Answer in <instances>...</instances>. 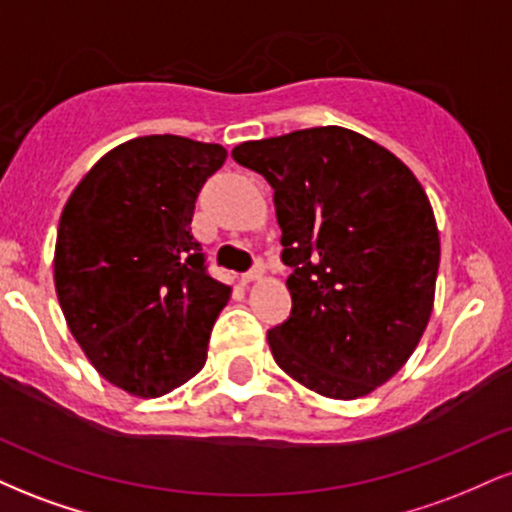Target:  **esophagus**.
I'll use <instances>...</instances> for the list:
<instances>
[{
  "label": "esophagus",
  "mask_w": 512,
  "mask_h": 512,
  "mask_svg": "<svg viewBox=\"0 0 512 512\" xmlns=\"http://www.w3.org/2000/svg\"><path fill=\"white\" fill-rule=\"evenodd\" d=\"M262 276H264V262H257L255 267L250 269V272H245V274H243V284H250V281L262 279Z\"/></svg>",
  "instance_id": "34e87169"
}]
</instances>
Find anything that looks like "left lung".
Returning a JSON list of instances; mask_svg holds the SVG:
<instances>
[{
    "instance_id": "obj_1",
    "label": "left lung",
    "mask_w": 512,
    "mask_h": 512,
    "mask_svg": "<svg viewBox=\"0 0 512 512\" xmlns=\"http://www.w3.org/2000/svg\"><path fill=\"white\" fill-rule=\"evenodd\" d=\"M231 156L272 185L291 267V315L267 332L274 361L317 395H368L414 354L433 310L440 238L424 187L344 127L245 142Z\"/></svg>"
}]
</instances>
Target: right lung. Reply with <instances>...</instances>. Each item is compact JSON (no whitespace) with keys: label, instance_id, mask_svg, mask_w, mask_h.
Returning <instances> with one entry per match:
<instances>
[{"label":"right lung","instance_id":"add662e5","mask_svg":"<svg viewBox=\"0 0 512 512\" xmlns=\"http://www.w3.org/2000/svg\"><path fill=\"white\" fill-rule=\"evenodd\" d=\"M219 144L151 134L115 146L64 204L55 289L69 332L108 383L161 397L207 361L231 286L207 272L192 214Z\"/></svg>","mask_w":512,"mask_h":512}]
</instances>
